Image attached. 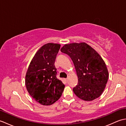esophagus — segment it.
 Segmentation results:
<instances>
[{
	"label": "esophagus",
	"instance_id": "34e87169",
	"mask_svg": "<svg viewBox=\"0 0 126 126\" xmlns=\"http://www.w3.org/2000/svg\"><path fill=\"white\" fill-rule=\"evenodd\" d=\"M64 80H65V81L67 82V81H68V79H64Z\"/></svg>",
	"mask_w": 126,
	"mask_h": 126
}]
</instances>
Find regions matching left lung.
<instances>
[{
	"mask_svg": "<svg viewBox=\"0 0 126 126\" xmlns=\"http://www.w3.org/2000/svg\"><path fill=\"white\" fill-rule=\"evenodd\" d=\"M61 51L70 56L75 67L79 82L73 88L75 94L87 101L100 97L109 77L107 68L101 56L84 42L65 44Z\"/></svg>",
	"mask_w": 126,
	"mask_h": 126,
	"instance_id": "obj_1",
	"label": "left lung"
}]
</instances>
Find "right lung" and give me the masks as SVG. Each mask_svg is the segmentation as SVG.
Returning <instances> with one entry per match:
<instances>
[{"label":"right lung","instance_id":"1","mask_svg":"<svg viewBox=\"0 0 126 126\" xmlns=\"http://www.w3.org/2000/svg\"><path fill=\"white\" fill-rule=\"evenodd\" d=\"M61 45L49 43L34 55L25 76V85L29 94L37 102L49 106L62 94L65 85L56 77L55 59Z\"/></svg>","mask_w":126,"mask_h":126}]
</instances>
